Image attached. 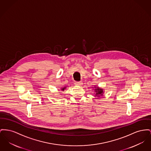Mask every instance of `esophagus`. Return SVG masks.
Listing matches in <instances>:
<instances>
[{
    "instance_id": "1",
    "label": "esophagus",
    "mask_w": 151,
    "mask_h": 151,
    "mask_svg": "<svg viewBox=\"0 0 151 151\" xmlns=\"http://www.w3.org/2000/svg\"><path fill=\"white\" fill-rule=\"evenodd\" d=\"M82 84H83L82 81H76L75 83V84L76 86H81L82 85Z\"/></svg>"
}]
</instances>
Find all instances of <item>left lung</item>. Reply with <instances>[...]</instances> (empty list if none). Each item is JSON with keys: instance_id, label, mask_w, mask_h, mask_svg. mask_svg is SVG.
<instances>
[{"instance_id": "left-lung-1", "label": "left lung", "mask_w": 151, "mask_h": 151, "mask_svg": "<svg viewBox=\"0 0 151 151\" xmlns=\"http://www.w3.org/2000/svg\"><path fill=\"white\" fill-rule=\"evenodd\" d=\"M96 89H95V92H96V96H103V89L102 88H100L98 87H95Z\"/></svg>"}]
</instances>
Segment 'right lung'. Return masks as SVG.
Instances as JSON below:
<instances>
[{
  "label": "right lung",
  "mask_w": 151,
  "mask_h": 151,
  "mask_svg": "<svg viewBox=\"0 0 151 151\" xmlns=\"http://www.w3.org/2000/svg\"><path fill=\"white\" fill-rule=\"evenodd\" d=\"M65 88H66V87H62L60 89H61L62 91H64V89Z\"/></svg>",
  "instance_id": "obj_1"
}]
</instances>
